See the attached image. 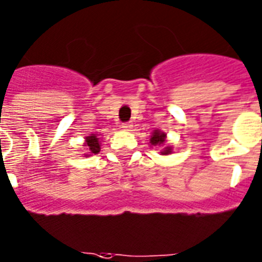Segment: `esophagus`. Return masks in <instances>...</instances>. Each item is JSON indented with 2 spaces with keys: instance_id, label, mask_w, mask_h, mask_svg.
I'll return each mask as SVG.
<instances>
[{
  "instance_id": "obj_1",
  "label": "esophagus",
  "mask_w": 262,
  "mask_h": 262,
  "mask_svg": "<svg viewBox=\"0 0 262 262\" xmlns=\"http://www.w3.org/2000/svg\"><path fill=\"white\" fill-rule=\"evenodd\" d=\"M121 128L124 129V130H132V128H133V124H132V122H124V124L121 125Z\"/></svg>"
}]
</instances>
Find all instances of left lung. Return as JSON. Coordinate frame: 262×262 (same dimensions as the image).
Returning a JSON list of instances; mask_svg holds the SVG:
<instances>
[{
	"label": "left lung",
	"instance_id": "obj_1",
	"mask_svg": "<svg viewBox=\"0 0 262 262\" xmlns=\"http://www.w3.org/2000/svg\"><path fill=\"white\" fill-rule=\"evenodd\" d=\"M165 133H162V132H158L156 130L153 133V136H151V138H150V144L151 145H163V142H165ZM171 153V149H170L169 146L165 147V150L162 151V154H169Z\"/></svg>",
	"mask_w": 262,
	"mask_h": 262
}]
</instances>
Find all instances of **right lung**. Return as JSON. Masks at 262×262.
I'll return each instance as SVG.
<instances>
[{
  "mask_svg": "<svg viewBox=\"0 0 262 262\" xmlns=\"http://www.w3.org/2000/svg\"><path fill=\"white\" fill-rule=\"evenodd\" d=\"M85 146H87V150H90L91 154H97L100 151V142L97 136L92 134V136H88L85 138Z\"/></svg>",
  "mask_w": 262,
  "mask_h": 262,
  "instance_id": "add662e5",
  "label": "right lung"
}]
</instances>
